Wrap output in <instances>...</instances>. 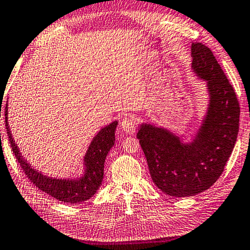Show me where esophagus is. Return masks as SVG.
I'll use <instances>...</instances> for the list:
<instances>
[{
  "label": "esophagus",
  "instance_id": "esophagus-1",
  "mask_svg": "<svg viewBox=\"0 0 250 250\" xmlns=\"http://www.w3.org/2000/svg\"><path fill=\"white\" fill-rule=\"evenodd\" d=\"M121 126L125 133L134 134L136 130V122L132 116H125L121 122Z\"/></svg>",
  "mask_w": 250,
  "mask_h": 250
}]
</instances>
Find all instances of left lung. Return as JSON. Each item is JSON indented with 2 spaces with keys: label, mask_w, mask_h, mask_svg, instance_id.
Instances as JSON below:
<instances>
[{
  "label": "left lung",
  "mask_w": 250,
  "mask_h": 250,
  "mask_svg": "<svg viewBox=\"0 0 250 250\" xmlns=\"http://www.w3.org/2000/svg\"><path fill=\"white\" fill-rule=\"evenodd\" d=\"M192 69L207 82L209 107L192 143L173 133L142 124L137 133L155 186L171 197H191L208 190L224 172L239 130L240 107L233 87L211 50L191 45Z\"/></svg>",
  "instance_id": "left-lung-1"
}]
</instances>
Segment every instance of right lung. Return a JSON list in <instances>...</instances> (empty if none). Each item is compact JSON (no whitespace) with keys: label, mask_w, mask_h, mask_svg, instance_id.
I'll use <instances>...</instances> for the list:
<instances>
[{"label":"right lung","mask_w":250,"mask_h":250,"mask_svg":"<svg viewBox=\"0 0 250 250\" xmlns=\"http://www.w3.org/2000/svg\"><path fill=\"white\" fill-rule=\"evenodd\" d=\"M117 121L110 123L97 133L91 141L89 147L83 159L85 162V174L78 180L53 179L41 174V172L31 167L25 159H23L18 145L11 134L9 123H7V104L5 105V126L7 136L12 147V151L17 157L19 164L28 179L37 188L44 193H48L57 200L66 203H79L90 199L101 187L104 178V164L109 149L115 143V130Z\"/></svg>","instance_id":"right-lung-1"}]
</instances>
